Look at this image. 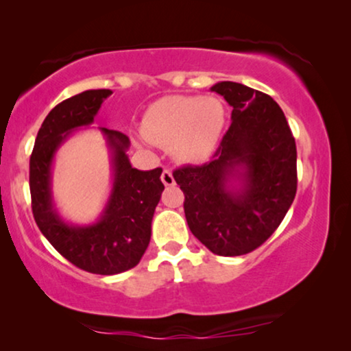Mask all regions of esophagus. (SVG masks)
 <instances>
[{
    "label": "esophagus",
    "mask_w": 351,
    "mask_h": 351,
    "mask_svg": "<svg viewBox=\"0 0 351 351\" xmlns=\"http://www.w3.org/2000/svg\"><path fill=\"white\" fill-rule=\"evenodd\" d=\"M161 180H162V184H165L166 186H172V185H176L174 176H172V171H171V169H165V171H162V174H161Z\"/></svg>",
    "instance_id": "obj_1"
}]
</instances>
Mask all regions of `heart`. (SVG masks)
<instances>
[{
  "mask_svg": "<svg viewBox=\"0 0 351 351\" xmlns=\"http://www.w3.org/2000/svg\"><path fill=\"white\" fill-rule=\"evenodd\" d=\"M225 126L220 100L201 95H172L148 110L143 131L152 142L172 147L176 156L198 162L210 156Z\"/></svg>",
  "mask_w": 351,
  "mask_h": 351,
  "instance_id": "heart-1",
  "label": "heart"
}]
</instances>
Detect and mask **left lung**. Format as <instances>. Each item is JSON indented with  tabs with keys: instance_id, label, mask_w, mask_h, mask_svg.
Segmentation results:
<instances>
[{
	"instance_id": "left-lung-1",
	"label": "left lung",
	"mask_w": 351,
	"mask_h": 351,
	"mask_svg": "<svg viewBox=\"0 0 351 351\" xmlns=\"http://www.w3.org/2000/svg\"><path fill=\"white\" fill-rule=\"evenodd\" d=\"M210 90L233 107L232 124L210 161L172 176L191 233L217 256H243L271 237L295 198V141L270 95L233 81Z\"/></svg>"
}]
</instances>
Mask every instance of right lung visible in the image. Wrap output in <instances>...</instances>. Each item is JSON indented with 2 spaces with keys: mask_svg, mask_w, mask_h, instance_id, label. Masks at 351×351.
<instances>
[{
  "mask_svg": "<svg viewBox=\"0 0 351 351\" xmlns=\"http://www.w3.org/2000/svg\"><path fill=\"white\" fill-rule=\"evenodd\" d=\"M110 89H90L56 105L38 131L30 156L32 210L38 228L66 261L95 275H117L136 267L152 237V219L165 185L161 167L138 171L126 150L129 137L100 128L112 152L113 189L95 223L78 227L64 222L52 204L51 165L71 131L89 126Z\"/></svg>",
  "mask_w": 351,
  "mask_h": 351,
  "instance_id": "1",
  "label": "right lung"
}]
</instances>
